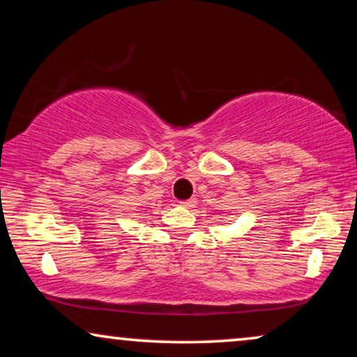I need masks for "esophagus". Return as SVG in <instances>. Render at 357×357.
<instances>
[{
    "instance_id": "esophagus-1",
    "label": "esophagus",
    "mask_w": 357,
    "mask_h": 357,
    "mask_svg": "<svg viewBox=\"0 0 357 357\" xmlns=\"http://www.w3.org/2000/svg\"><path fill=\"white\" fill-rule=\"evenodd\" d=\"M180 204H182L183 208H193L195 206V199H185V202H180Z\"/></svg>"
}]
</instances>
